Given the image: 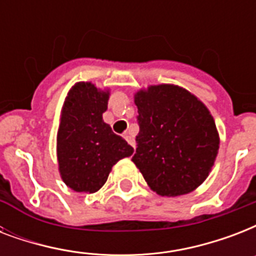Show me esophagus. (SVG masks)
<instances>
[{"mask_svg":"<svg viewBox=\"0 0 256 256\" xmlns=\"http://www.w3.org/2000/svg\"><path fill=\"white\" fill-rule=\"evenodd\" d=\"M124 140H128V144H130V146H132V148H136V140L132 138V136L130 134V132H128V134H124Z\"/></svg>","mask_w":256,"mask_h":256,"instance_id":"esophagus-1","label":"esophagus"}]
</instances>
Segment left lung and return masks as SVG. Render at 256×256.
<instances>
[{"label": "left lung", "mask_w": 256, "mask_h": 256, "mask_svg": "<svg viewBox=\"0 0 256 256\" xmlns=\"http://www.w3.org/2000/svg\"><path fill=\"white\" fill-rule=\"evenodd\" d=\"M140 132L132 162L162 196L188 194L208 176L219 134L208 108L186 88L148 86L134 96Z\"/></svg>", "instance_id": "obj_1"}]
</instances>
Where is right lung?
Returning <instances> with one entry per match:
<instances>
[{"label": "right lung", "mask_w": 256, "mask_h": 256, "mask_svg": "<svg viewBox=\"0 0 256 256\" xmlns=\"http://www.w3.org/2000/svg\"><path fill=\"white\" fill-rule=\"evenodd\" d=\"M108 90L92 82H78L68 92L57 132L60 174L77 192H96L104 186L112 168L134 148L104 124Z\"/></svg>", "instance_id": "obj_1"}]
</instances>
